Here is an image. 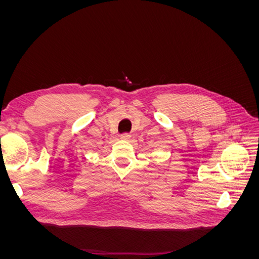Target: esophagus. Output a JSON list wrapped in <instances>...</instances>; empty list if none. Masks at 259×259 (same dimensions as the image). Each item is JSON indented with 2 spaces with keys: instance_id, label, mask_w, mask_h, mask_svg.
Masks as SVG:
<instances>
[{
  "instance_id": "1",
  "label": "esophagus",
  "mask_w": 259,
  "mask_h": 259,
  "mask_svg": "<svg viewBox=\"0 0 259 259\" xmlns=\"http://www.w3.org/2000/svg\"><path fill=\"white\" fill-rule=\"evenodd\" d=\"M131 137L132 136L128 134V133H123V134L121 135V139H123V140H130Z\"/></svg>"
}]
</instances>
